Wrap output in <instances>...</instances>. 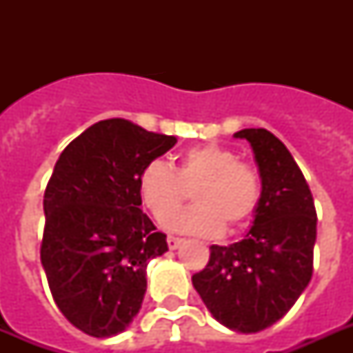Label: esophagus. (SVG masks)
<instances>
[{
  "label": "esophagus",
  "instance_id": "obj_1",
  "mask_svg": "<svg viewBox=\"0 0 353 353\" xmlns=\"http://www.w3.org/2000/svg\"><path fill=\"white\" fill-rule=\"evenodd\" d=\"M166 241H168V247H170V249H177V247L181 245V241H183V238H177V236H168V238H166Z\"/></svg>",
  "mask_w": 353,
  "mask_h": 353
}]
</instances>
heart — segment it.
<instances>
[{"label": "heart", "mask_w": 353, "mask_h": 353, "mask_svg": "<svg viewBox=\"0 0 353 353\" xmlns=\"http://www.w3.org/2000/svg\"><path fill=\"white\" fill-rule=\"evenodd\" d=\"M139 198L155 220L165 221L194 190L198 205L166 221L172 231L220 236L245 227L262 203L263 187L254 165L238 159L232 148L205 143L187 148L176 168L152 161L139 172Z\"/></svg>", "instance_id": "heart-1"}]
</instances>
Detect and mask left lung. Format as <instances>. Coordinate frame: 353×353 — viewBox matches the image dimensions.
Instances as JSON below:
<instances>
[{"label": "left lung", "mask_w": 353, "mask_h": 353, "mask_svg": "<svg viewBox=\"0 0 353 353\" xmlns=\"http://www.w3.org/2000/svg\"><path fill=\"white\" fill-rule=\"evenodd\" d=\"M254 152L263 196L249 234L210 247L209 263L192 284L227 328L256 334L282 319L313 274L317 210L312 190L284 143L263 128L234 133Z\"/></svg>", "instance_id": "obj_1"}]
</instances>
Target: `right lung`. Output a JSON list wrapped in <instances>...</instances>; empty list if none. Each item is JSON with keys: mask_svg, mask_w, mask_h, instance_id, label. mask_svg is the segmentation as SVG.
<instances>
[{"mask_svg": "<svg viewBox=\"0 0 353 353\" xmlns=\"http://www.w3.org/2000/svg\"><path fill=\"white\" fill-rule=\"evenodd\" d=\"M177 143L124 119L88 128L58 157L43 194L40 256L63 317L91 337H112L133 321L146 265L168 251L141 210L139 172Z\"/></svg>", "mask_w": 353, "mask_h": 353, "instance_id": "1", "label": "right lung"}]
</instances>
